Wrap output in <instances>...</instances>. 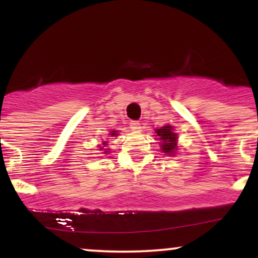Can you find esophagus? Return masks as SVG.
I'll return each instance as SVG.
<instances>
[{"label":"esophagus","instance_id":"1","mask_svg":"<svg viewBox=\"0 0 258 258\" xmlns=\"http://www.w3.org/2000/svg\"><path fill=\"white\" fill-rule=\"evenodd\" d=\"M130 127H131L132 131H135V132L141 131V125H139L138 121H131V123H130Z\"/></svg>","mask_w":258,"mask_h":258}]
</instances>
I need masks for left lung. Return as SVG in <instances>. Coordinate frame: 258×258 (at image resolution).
Masks as SVG:
<instances>
[{"instance_id": "left-lung-1", "label": "left lung", "mask_w": 258, "mask_h": 258, "mask_svg": "<svg viewBox=\"0 0 258 258\" xmlns=\"http://www.w3.org/2000/svg\"><path fill=\"white\" fill-rule=\"evenodd\" d=\"M156 136H158L161 143V150L167 155H173L177 152L178 147H177V135L173 132V127L170 125L162 126L161 128L155 130Z\"/></svg>"}]
</instances>
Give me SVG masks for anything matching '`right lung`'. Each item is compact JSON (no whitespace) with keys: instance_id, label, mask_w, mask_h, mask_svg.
Masks as SVG:
<instances>
[{"instance_id":"add662e5","label":"right lung","mask_w":258,"mask_h":258,"mask_svg":"<svg viewBox=\"0 0 258 258\" xmlns=\"http://www.w3.org/2000/svg\"><path fill=\"white\" fill-rule=\"evenodd\" d=\"M109 135H110L111 137H115V136H117V131H110ZM106 146H108V141H103V144L99 147V150H103V153L108 154L109 152H110V149H108V148H104Z\"/></svg>"}]
</instances>
